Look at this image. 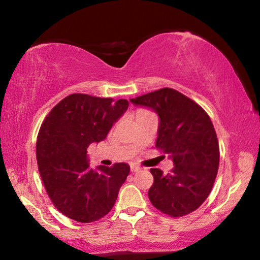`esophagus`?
<instances>
[{
    "label": "esophagus",
    "mask_w": 260,
    "mask_h": 260,
    "mask_svg": "<svg viewBox=\"0 0 260 260\" xmlns=\"http://www.w3.org/2000/svg\"><path fill=\"white\" fill-rule=\"evenodd\" d=\"M141 170V167L138 165V164H131V171L132 172H138V171H140Z\"/></svg>",
    "instance_id": "esophagus-1"
}]
</instances>
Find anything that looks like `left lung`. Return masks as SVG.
I'll use <instances>...</instances> for the list:
<instances>
[{
	"instance_id": "left-lung-1",
	"label": "left lung",
	"mask_w": 260,
	"mask_h": 260,
	"mask_svg": "<svg viewBox=\"0 0 260 260\" xmlns=\"http://www.w3.org/2000/svg\"><path fill=\"white\" fill-rule=\"evenodd\" d=\"M151 109L159 118L156 148L169 153L174 169L164 174L151 169V204L171 217H182L203 204L213 187L219 167V144L209 114L172 88L131 99Z\"/></svg>"
}]
</instances>
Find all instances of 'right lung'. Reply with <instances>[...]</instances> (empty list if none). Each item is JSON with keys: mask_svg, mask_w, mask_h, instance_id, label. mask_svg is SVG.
<instances>
[{"mask_svg": "<svg viewBox=\"0 0 260 260\" xmlns=\"http://www.w3.org/2000/svg\"><path fill=\"white\" fill-rule=\"evenodd\" d=\"M128 101L72 94L52 108L37 140L39 172L59 212L78 222H93L113 208L129 174V165L117 162L91 169L87 148L103 141L126 112Z\"/></svg>", "mask_w": 260, "mask_h": 260, "instance_id": "right-lung-1", "label": "right lung"}]
</instances>
